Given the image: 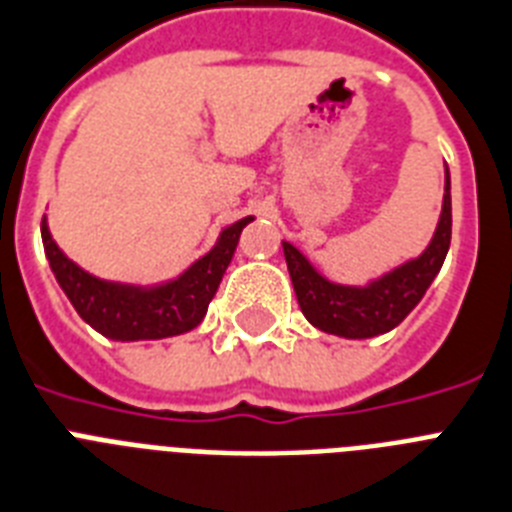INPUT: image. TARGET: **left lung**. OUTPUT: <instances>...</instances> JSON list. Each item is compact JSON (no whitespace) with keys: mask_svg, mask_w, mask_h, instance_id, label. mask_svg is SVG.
Segmentation results:
<instances>
[{"mask_svg":"<svg viewBox=\"0 0 512 512\" xmlns=\"http://www.w3.org/2000/svg\"><path fill=\"white\" fill-rule=\"evenodd\" d=\"M452 239L450 170H444V202L434 239L421 255L397 265L365 286L328 281L294 244L284 242V257L302 313L315 328L344 339H371L400 326L423 299L442 270Z\"/></svg>","mask_w":512,"mask_h":512,"instance_id":"8db88e82","label":"left lung"}]
</instances>
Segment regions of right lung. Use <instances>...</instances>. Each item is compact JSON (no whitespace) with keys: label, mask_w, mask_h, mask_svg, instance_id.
<instances>
[{"label":"right lung","mask_w":512,"mask_h":512,"mask_svg":"<svg viewBox=\"0 0 512 512\" xmlns=\"http://www.w3.org/2000/svg\"><path fill=\"white\" fill-rule=\"evenodd\" d=\"M252 220L255 218L247 215L223 228L205 257L191 263L178 278L157 286L118 284L86 273L57 247L47 218L41 220V242L57 284L83 321L115 342H141L186 334L202 323L220 278L234 257L242 228Z\"/></svg>","instance_id":"right-lung-1"}]
</instances>
